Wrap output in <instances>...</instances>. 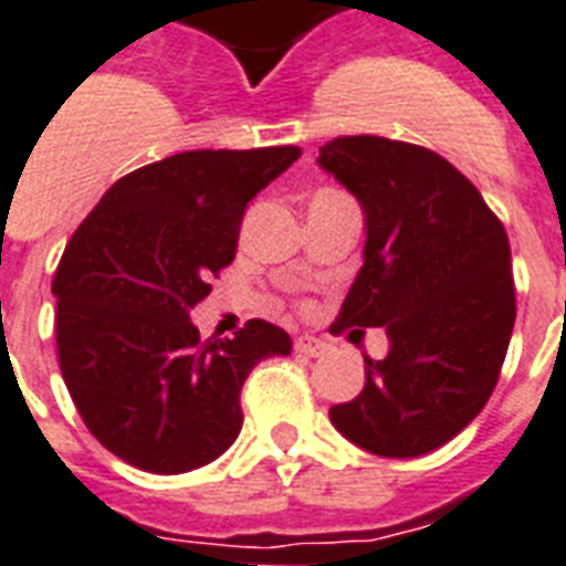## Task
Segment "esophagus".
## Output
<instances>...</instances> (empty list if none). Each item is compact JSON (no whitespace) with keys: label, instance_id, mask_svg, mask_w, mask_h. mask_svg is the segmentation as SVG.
I'll list each match as a JSON object with an SVG mask.
<instances>
[{"label":"esophagus","instance_id":"34e87169","mask_svg":"<svg viewBox=\"0 0 566 566\" xmlns=\"http://www.w3.org/2000/svg\"><path fill=\"white\" fill-rule=\"evenodd\" d=\"M295 350L304 356H324L327 354V342H321V338L312 336H301L295 338Z\"/></svg>","mask_w":566,"mask_h":566}]
</instances>
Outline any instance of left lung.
<instances>
[{
    "label": "left lung",
    "instance_id": "8db88e82",
    "mask_svg": "<svg viewBox=\"0 0 566 566\" xmlns=\"http://www.w3.org/2000/svg\"><path fill=\"white\" fill-rule=\"evenodd\" d=\"M318 166L359 201L361 269L338 327H386L388 356L329 409L333 427L386 459H415L485 409L514 329L512 248L479 189L429 148L336 137Z\"/></svg>",
    "mask_w": 566,
    "mask_h": 566
}]
</instances>
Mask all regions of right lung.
Instances as JSON below:
<instances>
[{
    "label": "right lung",
    "instance_id": "right-lung-1",
    "mask_svg": "<svg viewBox=\"0 0 566 566\" xmlns=\"http://www.w3.org/2000/svg\"><path fill=\"white\" fill-rule=\"evenodd\" d=\"M297 157L180 151L116 180L72 233L52 283L57 359L87 429L122 462L171 476L219 459L242 429L251 368L292 354L262 318L201 342L189 312L233 260L248 201Z\"/></svg>",
    "mask_w": 566,
    "mask_h": 566
}]
</instances>
